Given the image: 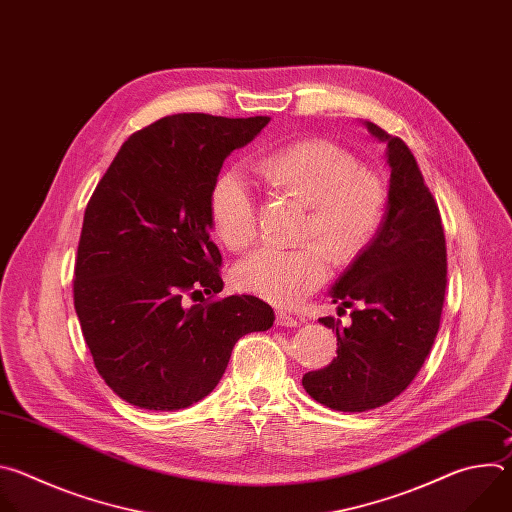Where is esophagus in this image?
I'll return each instance as SVG.
<instances>
[{
	"label": "esophagus",
	"mask_w": 512,
	"mask_h": 512,
	"mask_svg": "<svg viewBox=\"0 0 512 512\" xmlns=\"http://www.w3.org/2000/svg\"><path fill=\"white\" fill-rule=\"evenodd\" d=\"M275 316H277V318H275L277 324H279V326H287V328H289V326H298V322H300L296 316H291V314H287V312H283V310H277Z\"/></svg>",
	"instance_id": "esophagus-1"
}]
</instances>
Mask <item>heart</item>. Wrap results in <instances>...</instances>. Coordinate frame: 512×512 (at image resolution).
Wrapping results in <instances>:
<instances>
[{"instance_id": "obj_1", "label": "heart", "mask_w": 512, "mask_h": 512, "mask_svg": "<svg viewBox=\"0 0 512 512\" xmlns=\"http://www.w3.org/2000/svg\"><path fill=\"white\" fill-rule=\"evenodd\" d=\"M259 172L271 188L310 202L302 237L312 241L296 247L263 245L237 263L233 279L247 294L294 306L328 279V251L338 263H350L375 243L389 192L379 176L360 170L354 156L326 139L285 143L261 158ZM208 212L218 239L229 249L241 251L257 239V196L239 170H225L212 180Z\"/></svg>"}]
</instances>
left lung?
Returning <instances> with one entry per match:
<instances>
[{"mask_svg": "<svg viewBox=\"0 0 512 512\" xmlns=\"http://www.w3.org/2000/svg\"><path fill=\"white\" fill-rule=\"evenodd\" d=\"M367 127L387 141V216L375 243L330 291L334 304L352 308V324L320 318L336 330L338 356L302 379L312 399L350 413L377 409L409 387L440 330L448 283L440 208L411 150L379 125Z\"/></svg>", "mask_w": 512, "mask_h": 512, "instance_id": "obj_1", "label": "left lung"}]
</instances>
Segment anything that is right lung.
Masks as SVG:
<instances>
[{"mask_svg": "<svg viewBox=\"0 0 512 512\" xmlns=\"http://www.w3.org/2000/svg\"><path fill=\"white\" fill-rule=\"evenodd\" d=\"M269 117H162L127 137L97 184L75 261V310L93 362L127 403L176 411L221 381L235 342L273 326L255 296L216 298L221 251L208 190ZM209 298L190 307L201 289Z\"/></svg>", "mask_w": 512, "mask_h": 512, "instance_id": "1", "label": "right lung"}]
</instances>
